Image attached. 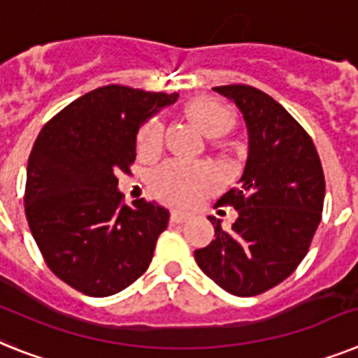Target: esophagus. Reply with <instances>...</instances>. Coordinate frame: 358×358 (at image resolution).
<instances>
[{
	"instance_id": "34e87169",
	"label": "esophagus",
	"mask_w": 358,
	"mask_h": 358,
	"mask_svg": "<svg viewBox=\"0 0 358 358\" xmlns=\"http://www.w3.org/2000/svg\"><path fill=\"white\" fill-rule=\"evenodd\" d=\"M187 215H184V213L180 211L171 213V222H173V224H184V222H187Z\"/></svg>"
}]
</instances>
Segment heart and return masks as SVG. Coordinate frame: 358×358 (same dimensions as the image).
<instances>
[{
    "label": "heart",
    "mask_w": 358,
    "mask_h": 358,
    "mask_svg": "<svg viewBox=\"0 0 358 358\" xmlns=\"http://www.w3.org/2000/svg\"><path fill=\"white\" fill-rule=\"evenodd\" d=\"M187 116L194 122L207 138L224 136L233 127V114L220 101L213 98H196L185 107ZM164 136V125L160 120H151L138 134L140 151L149 152L158 149ZM218 176L207 165L167 162L152 174L151 187L160 200L178 207H191L198 203L209 191L216 187Z\"/></svg>",
    "instance_id": "1"
}]
</instances>
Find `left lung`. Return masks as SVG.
I'll return each instance as SVG.
<instances>
[{
  "label": "left lung",
  "instance_id": "1",
  "mask_svg": "<svg viewBox=\"0 0 358 358\" xmlns=\"http://www.w3.org/2000/svg\"><path fill=\"white\" fill-rule=\"evenodd\" d=\"M213 91L242 113L248 160L238 187L218 200L235 206L238 218L225 231L209 216L216 238L196 249L194 260L231 295H260L286 280L308 253L322 218V164L308 133L271 96L249 85Z\"/></svg>",
  "mask_w": 358,
  "mask_h": 358
}]
</instances>
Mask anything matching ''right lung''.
I'll return each instance as SVG.
<instances>
[{
	"mask_svg": "<svg viewBox=\"0 0 358 358\" xmlns=\"http://www.w3.org/2000/svg\"><path fill=\"white\" fill-rule=\"evenodd\" d=\"M178 94L105 85L47 122L27 165L25 215L52 273L89 296L131 286L152 260L169 211L145 198L129 207L120 173L136 158L138 129Z\"/></svg>",
	"mask_w": 358,
	"mask_h": 358,
	"instance_id": "add662e5",
	"label": "right lung"
}]
</instances>
